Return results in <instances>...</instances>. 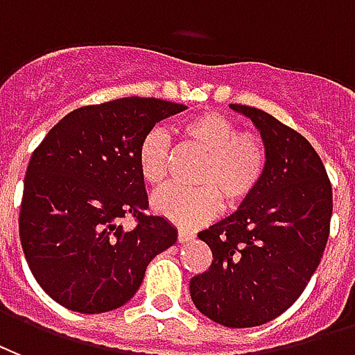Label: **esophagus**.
<instances>
[{
    "instance_id": "34e87169",
    "label": "esophagus",
    "mask_w": 355,
    "mask_h": 355,
    "mask_svg": "<svg viewBox=\"0 0 355 355\" xmlns=\"http://www.w3.org/2000/svg\"><path fill=\"white\" fill-rule=\"evenodd\" d=\"M193 238H195V232L185 231V229H180V231H178V240H180L181 244H185V242L193 240Z\"/></svg>"
}]
</instances>
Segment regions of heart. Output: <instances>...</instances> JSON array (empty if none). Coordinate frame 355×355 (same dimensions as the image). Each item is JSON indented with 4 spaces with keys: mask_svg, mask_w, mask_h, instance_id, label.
Listing matches in <instances>:
<instances>
[{
    "mask_svg": "<svg viewBox=\"0 0 355 355\" xmlns=\"http://www.w3.org/2000/svg\"><path fill=\"white\" fill-rule=\"evenodd\" d=\"M181 141L204 153L195 174L196 187L170 185L153 196V208L181 227H198L217 216L221 198L240 206L259 189L268 155L257 136L238 132L234 121L217 111H202L185 119L178 128ZM138 170L149 185H162L170 174V138L151 128L138 146Z\"/></svg>",
    "mask_w": 355,
    "mask_h": 355,
    "instance_id": "heart-1",
    "label": "heart"
}]
</instances>
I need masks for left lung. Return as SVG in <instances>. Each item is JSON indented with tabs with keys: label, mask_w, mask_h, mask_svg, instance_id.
<instances>
[{
	"label": "left lung",
	"mask_w": 355,
	"mask_h": 355,
	"mask_svg": "<svg viewBox=\"0 0 355 355\" xmlns=\"http://www.w3.org/2000/svg\"><path fill=\"white\" fill-rule=\"evenodd\" d=\"M231 110L259 128L266 174L232 216L198 232L214 261L189 289L206 318L242 329L284 314L309 286L329 238L333 189L304 136L250 105Z\"/></svg>",
	"instance_id": "left-lung-1"
}]
</instances>
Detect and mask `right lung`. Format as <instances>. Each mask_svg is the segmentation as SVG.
I'll list each match as a JSON object with an SVG mask.
<instances>
[{"label": "right lung", "instance_id": "right-lung-1", "mask_svg": "<svg viewBox=\"0 0 355 355\" xmlns=\"http://www.w3.org/2000/svg\"><path fill=\"white\" fill-rule=\"evenodd\" d=\"M183 110L139 96L85 105L35 147L18 231L33 278L58 304L81 314L123 306L153 257L175 244L174 227L147 211L136 155L155 124ZM128 215L130 232L120 225Z\"/></svg>", "mask_w": 355, "mask_h": 355}]
</instances>
